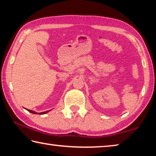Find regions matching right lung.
I'll list each match as a JSON object with an SVG mask.
<instances>
[{
    "label": "right lung",
    "instance_id": "right-lung-1",
    "mask_svg": "<svg viewBox=\"0 0 156 156\" xmlns=\"http://www.w3.org/2000/svg\"><path fill=\"white\" fill-rule=\"evenodd\" d=\"M27 110H28V112H30V113H34V114H44V113H47V112H49V111H47V112H41V113H36V112H34V111L29 110V109H27Z\"/></svg>",
    "mask_w": 156,
    "mask_h": 156
}]
</instances>
